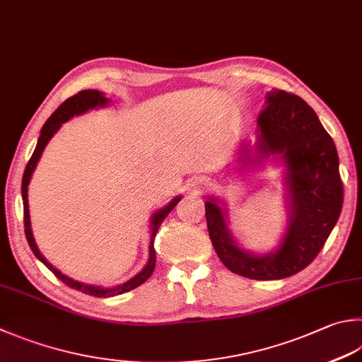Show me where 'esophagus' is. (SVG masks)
Returning <instances> with one entry per match:
<instances>
[{
  "label": "esophagus",
  "mask_w": 362,
  "mask_h": 362,
  "mask_svg": "<svg viewBox=\"0 0 362 362\" xmlns=\"http://www.w3.org/2000/svg\"><path fill=\"white\" fill-rule=\"evenodd\" d=\"M204 184H206V182H204V181H200V187H202V186H204Z\"/></svg>",
  "instance_id": "esophagus-1"
}]
</instances>
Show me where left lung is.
I'll use <instances>...</instances> for the list:
<instances>
[{"label":"left lung","mask_w":362,"mask_h":362,"mask_svg":"<svg viewBox=\"0 0 362 362\" xmlns=\"http://www.w3.org/2000/svg\"><path fill=\"white\" fill-rule=\"evenodd\" d=\"M257 126L255 156L243 143L240 160L247 167L274 156L285 165L290 217L279 249L264 255L241 249L230 233L227 211L217 204L219 200L209 197L204 209L216 254L231 272L255 281H277L303 271L323 249L342 211L344 186L336 145L301 98L269 91Z\"/></svg>","instance_id":"1"}]
</instances>
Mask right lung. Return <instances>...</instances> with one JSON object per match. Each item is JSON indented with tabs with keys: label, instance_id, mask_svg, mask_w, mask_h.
Returning <instances> with one entry per match:
<instances>
[{
	"label": "right lung",
	"instance_id": "obj_1",
	"mask_svg": "<svg viewBox=\"0 0 362 362\" xmlns=\"http://www.w3.org/2000/svg\"><path fill=\"white\" fill-rule=\"evenodd\" d=\"M108 102H110V100H108L104 96V94H102L98 90H83V91H80L78 94H75V96L64 100L63 104H61L57 108V110L52 113V117L45 121V124L42 126V129H40V135H39L36 149H34L31 159L28 160V165H26V168H25L23 180H22L25 235H26V240H28V244H30V247L33 250V254L36 255L39 260L42 262L47 266V268H49L53 272V274L59 279V281H63L67 285V287H71L74 290H78L81 293H85V295L96 296V298H108V296L122 295V293L137 288L139 285H141L143 282H146L148 279L151 277L153 271H154V266H156V250H154L156 233H158V230L160 227V223L163 222V219H165V217L170 213H172V209L181 200V197H175V199L170 202L167 206H163L162 209L156 211V213L153 214L151 225H149V228H151V238H149V260H148L146 266L139 272L137 276H134L131 281H127V282L121 284V285H117V287H113V288H104V287H98V285H88V284H83V282L74 281V279L64 276L63 272L58 271L57 268H53V266L45 260L44 255L40 254V250L37 249L36 243H34V236H33V231H31V222H30V208H28V184L31 181L34 168H36L40 156H42V151L47 146V143H49L53 135L58 132V129L61 127L63 122L69 121L71 118L75 117V115H81V113H85L88 110H91V108L105 107Z\"/></svg>",
	"mask_w": 362,
	"mask_h": 362
}]
</instances>
